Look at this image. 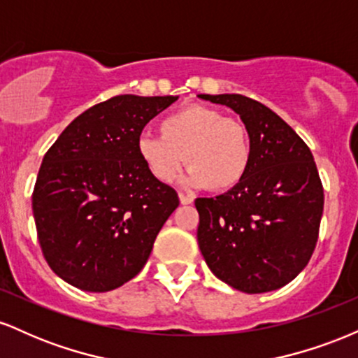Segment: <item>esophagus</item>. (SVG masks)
<instances>
[{"instance_id":"1","label":"esophagus","mask_w":358,"mask_h":358,"mask_svg":"<svg viewBox=\"0 0 358 358\" xmlns=\"http://www.w3.org/2000/svg\"><path fill=\"white\" fill-rule=\"evenodd\" d=\"M178 199H180V203H182V205H188V203L193 202L192 196L187 195V193H183V192L178 193Z\"/></svg>"}]
</instances>
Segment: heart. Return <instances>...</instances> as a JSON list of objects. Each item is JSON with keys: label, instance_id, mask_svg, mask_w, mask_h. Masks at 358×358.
Wrapping results in <instances>:
<instances>
[{"label": "heart", "instance_id": "heart-1", "mask_svg": "<svg viewBox=\"0 0 358 358\" xmlns=\"http://www.w3.org/2000/svg\"><path fill=\"white\" fill-rule=\"evenodd\" d=\"M158 134H141L138 155L158 182L170 183L185 165L192 187L227 192L242 183L252 163V139L244 122L219 109L188 104L159 121Z\"/></svg>", "mask_w": 358, "mask_h": 358}]
</instances>
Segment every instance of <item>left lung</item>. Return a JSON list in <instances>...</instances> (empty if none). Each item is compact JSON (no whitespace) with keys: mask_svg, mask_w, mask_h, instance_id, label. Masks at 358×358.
Returning <instances> with one entry per match:
<instances>
[{"mask_svg":"<svg viewBox=\"0 0 358 358\" xmlns=\"http://www.w3.org/2000/svg\"><path fill=\"white\" fill-rule=\"evenodd\" d=\"M202 99L239 114L252 139L248 176L232 190L196 199V239L217 278L242 293L287 285L313 256L323 185L310 148L276 113L241 94Z\"/></svg>","mask_w":358,"mask_h":358,"instance_id":"8db88e82","label":"left lung"}]
</instances>
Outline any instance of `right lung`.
<instances>
[{
    "label": "right lung",
    "mask_w": 358,
    "mask_h": 358,
    "mask_svg": "<svg viewBox=\"0 0 358 358\" xmlns=\"http://www.w3.org/2000/svg\"><path fill=\"white\" fill-rule=\"evenodd\" d=\"M175 101L110 97L73 119L45 153L31 195L36 236L47 264L69 285L104 293L145 268L180 200L148 171L138 139Z\"/></svg>",
    "instance_id": "1"
}]
</instances>
